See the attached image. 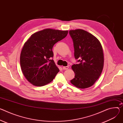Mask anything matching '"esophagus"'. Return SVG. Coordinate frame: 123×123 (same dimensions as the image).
I'll list each match as a JSON object with an SVG mask.
<instances>
[{"label": "esophagus", "mask_w": 123, "mask_h": 123, "mask_svg": "<svg viewBox=\"0 0 123 123\" xmlns=\"http://www.w3.org/2000/svg\"><path fill=\"white\" fill-rule=\"evenodd\" d=\"M62 68H63V70H67V69H68V68H69V67H68V66H66V67H65V66H63V67H62Z\"/></svg>", "instance_id": "esophagus-1"}]
</instances>
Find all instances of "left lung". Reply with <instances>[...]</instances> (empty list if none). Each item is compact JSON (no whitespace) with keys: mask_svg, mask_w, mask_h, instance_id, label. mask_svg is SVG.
<instances>
[{"mask_svg":"<svg viewBox=\"0 0 123 123\" xmlns=\"http://www.w3.org/2000/svg\"><path fill=\"white\" fill-rule=\"evenodd\" d=\"M74 56L79 64L72 65L74 78L71 82L75 87L84 89L92 86L102 72L104 57L99 41L92 34L82 29L70 30Z\"/></svg>","mask_w":123,"mask_h":123,"instance_id":"8db88e82","label":"left lung"}]
</instances>
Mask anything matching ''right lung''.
<instances>
[{
  "label": "right lung",
  "instance_id": "obj_1",
  "mask_svg": "<svg viewBox=\"0 0 123 123\" xmlns=\"http://www.w3.org/2000/svg\"><path fill=\"white\" fill-rule=\"evenodd\" d=\"M68 31L46 29L32 34L25 43L20 56L22 72L33 85L43 86L51 82L59 72L51 58L55 43L65 38Z\"/></svg>",
  "mask_w": 123,
  "mask_h": 123
}]
</instances>
